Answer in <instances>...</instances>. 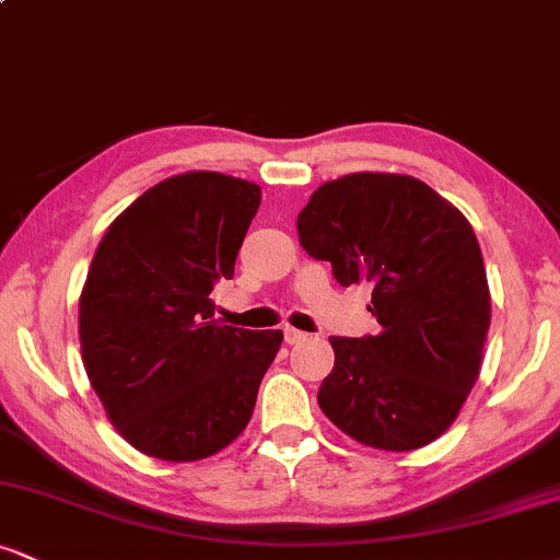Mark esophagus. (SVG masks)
Segmentation results:
<instances>
[{
    "label": "esophagus",
    "mask_w": 560,
    "mask_h": 560,
    "mask_svg": "<svg viewBox=\"0 0 560 560\" xmlns=\"http://www.w3.org/2000/svg\"><path fill=\"white\" fill-rule=\"evenodd\" d=\"M305 337H307L305 331L292 329V326H287V329H284V342H287V345H298V342H302V339H305Z\"/></svg>",
    "instance_id": "1"
}]
</instances>
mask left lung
Returning <instances> with one entry per match:
<instances>
[{"mask_svg":"<svg viewBox=\"0 0 560 560\" xmlns=\"http://www.w3.org/2000/svg\"><path fill=\"white\" fill-rule=\"evenodd\" d=\"M302 249L342 287L371 284L374 337H331L318 405L361 445L405 453L458 419L479 378L490 287L466 215L405 173L320 184L298 215Z\"/></svg>","mask_w":560,"mask_h":560,"instance_id":"obj_1","label":"left lung"}]
</instances>
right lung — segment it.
<instances>
[{
  "instance_id": "add662e5",
  "label": "right lung",
  "mask_w": 560,
  "mask_h": 560,
  "mask_svg": "<svg viewBox=\"0 0 560 560\" xmlns=\"http://www.w3.org/2000/svg\"><path fill=\"white\" fill-rule=\"evenodd\" d=\"M258 208V184L178 173L96 247L79 298L83 369L115 432L150 458H210L253 419L284 334L218 324L210 292L234 276Z\"/></svg>"
}]
</instances>
